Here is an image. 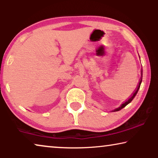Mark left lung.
Returning <instances> with one entry per match:
<instances>
[{
    "label": "left lung",
    "instance_id": "8db88e82",
    "mask_svg": "<svg viewBox=\"0 0 158 158\" xmlns=\"http://www.w3.org/2000/svg\"><path fill=\"white\" fill-rule=\"evenodd\" d=\"M142 77V78H140L139 81V84H138V85H137V88H136V89H135V91H134V93L132 94V95H131V96L130 98H128V100L125 101V102H124V103H122V104L119 107L117 108V109H116L115 110H114V111H120L121 109H122L123 108H124L125 106H127V104H129V103H130L131 101L133 100V98H135V96H136V94H137L138 90H139V87H140V84H141V83H142V77Z\"/></svg>",
    "mask_w": 158,
    "mask_h": 158
}]
</instances>
